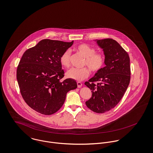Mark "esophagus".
<instances>
[{
  "label": "esophagus",
  "instance_id": "esophagus-1",
  "mask_svg": "<svg viewBox=\"0 0 153 153\" xmlns=\"http://www.w3.org/2000/svg\"><path fill=\"white\" fill-rule=\"evenodd\" d=\"M77 87L79 88H82V83H81V82H77Z\"/></svg>",
  "mask_w": 153,
  "mask_h": 153
}]
</instances>
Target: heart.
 <instances>
[{
  "label": "heart",
  "mask_w": 153,
  "mask_h": 153,
  "mask_svg": "<svg viewBox=\"0 0 153 153\" xmlns=\"http://www.w3.org/2000/svg\"><path fill=\"white\" fill-rule=\"evenodd\" d=\"M75 49L85 57L83 65H87L92 72H97L102 68L105 62L104 57L100 53H95L96 50L93 47L87 44H82L77 45ZM70 56L71 53L68 50L65 51L61 55L60 62L63 67H68L70 66ZM65 74L69 79L82 81L89 76V71L86 67L71 68L66 72Z\"/></svg>",
  "instance_id": "b5f03b06"
}]
</instances>
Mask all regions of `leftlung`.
<instances>
[{
    "label": "left lung",
    "instance_id": "8db88e82",
    "mask_svg": "<svg viewBox=\"0 0 153 153\" xmlns=\"http://www.w3.org/2000/svg\"><path fill=\"white\" fill-rule=\"evenodd\" d=\"M94 41L103 50L105 66L85 83L92 93L86 105L92 111L102 114L114 108L126 92L130 82V60L115 40L106 38Z\"/></svg>",
    "mask_w": 153,
    "mask_h": 153
}]
</instances>
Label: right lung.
<instances>
[{
    "mask_svg": "<svg viewBox=\"0 0 153 153\" xmlns=\"http://www.w3.org/2000/svg\"><path fill=\"white\" fill-rule=\"evenodd\" d=\"M73 44L45 39L27 50L17 68L16 79L25 102L35 111L46 115L57 112L67 92L77 88L76 80L63 81L60 57Z\"/></svg>",
    "mask_w": 153,
    "mask_h": 153,
    "instance_id": "right-lung-1",
    "label": "right lung"
}]
</instances>
